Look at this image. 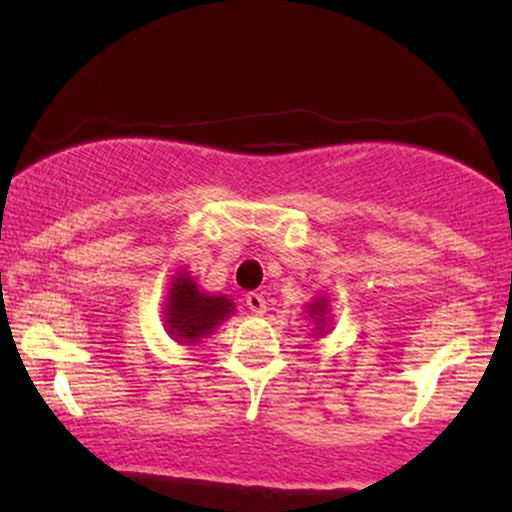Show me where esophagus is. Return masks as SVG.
<instances>
[{"mask_svg": "<svg viewBox=\"0 0 512 512\" xmlns=\"http://www.w3.org/2000/svg\"><path fill=\"white\" fill-rule=\"evenodd\" d=\"M247 307L254 314H263L265 307H268V305H265V298L261 296V293H249V296H247Z\"/></svg>", "mask_w": 512, "mask_h": 512, "instance_id": "1", "label": "esophagus"}]
</instances>
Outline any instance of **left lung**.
<instances>
[{
    "mask_svg": "<svg viewBox=\"0 0 512 512\" xmlns=\"http://www.w3.org/2000/svg\"><path fill=\"white\" fill-rule=\"evenodd\" d=\"M305 314L312 319V338H324V335L331 331V307H328V298L326 293L321 296H314L310 303L305 305Z\"/></svg>",
    "mask_w": 512,
    "mask_h": 512,
    "instance_id": "left-lung-1",
    "label": "left lung"
}]
</instances>
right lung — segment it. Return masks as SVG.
<instances>
[{
    "mask_svg": "<svg viewBox=\"0 0 512 512\" xmlns=\"http://www.w3.org/2000/svg\"><path fill=\"white\" fill-rule=\"evenodd\" d=\"M235 303L223 293H207L186 270H177L167 286L163 305L165 331L179 345H198L209 338L230 314Z\"/></svg>",
    "mask_w": 512,
    "mask_h": 512,
    "instance_id": "add662e5",
    "label": "right lung"
}]
</instances>
